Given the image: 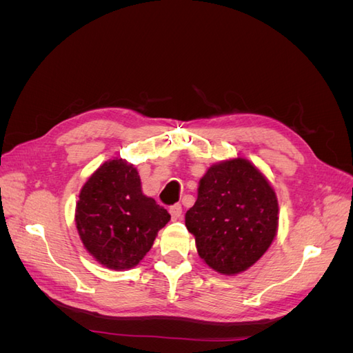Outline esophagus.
Returning <instances> with one entry per match:
<instances>
[{
    "mask_svg": "<svg viewBox=\"0 0 353 353\" xmlns=\"http://www.w3.org/2000/svg\"><path fill=\"white\" fill-rule=\"evenodd\" d=\"M169 213H170V216H172V221H178V219H181V216H183V206L181 205L170 206Z\"/></svg>",
    "mask_w": 353,
    "mask_h": 353,
    "instance_id": "esophagus-1",
    "label": "esophagus"
}]
</instances>
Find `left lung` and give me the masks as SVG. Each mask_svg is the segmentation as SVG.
<instances>
[{
  "label": "left lung",
  "instance_id": "1",
  "mask_svg": "<svg viewBox=\"0 0 353 353\" xmlns=\"http://www.w3.org/2000/svg\"><path fill=\"white\" fill-rule=\"evenodd\" d=\"M185 227L212 270L243 272L268 250L279 227V201L266 178L237 157L208 169Z\"/></svg>",
  "mask_w": 353,
  "mask_h": 353
}]
</instances>
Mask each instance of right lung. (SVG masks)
<instances>
[{
  "label": "right lung",
  "instance_id": "right-lung-1",
  "mask_svg": "<svg viewBox=\"0 0 353 353\" xmlns=\"http://www.w3.org/2000/svg\"><path fill=\"white\" fill-rule=\"evenodd\" d=\"M170 215L143 194L137 169L123 159L103 163L85 183L77 203L79 237L110 270H130L152 249Z\"/></svg>",
  "mask_w": 353,
  "mask_h": 353
}]
</instances>
